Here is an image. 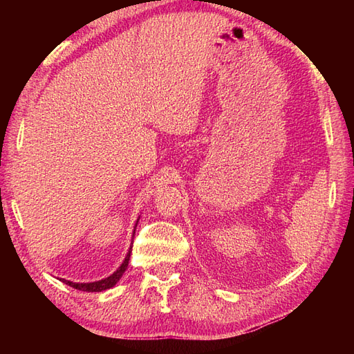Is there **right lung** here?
Segmentation results:
<instances>
[{"mask_svg":"<svg viewBox=\"0 0 354 354\" xmlns=\"http://www.w3.org/2000/svg\"><path fill=\"white\" fill-rule=\"evenodd\" d=\"M138 221H140V217L137 219V223H138ZM137 223H135V227H137ZM133 234H135V228H133ZM131 252H132V245H131V248H129V251H127L123 263L118 266V269L115 270V272L111 274V275L106 277V278H102V280H99V281H91V283H74V281H70V280H65V278H61V281L65 283V284L71 286V288H74V289L82 290V292H102V290H106V289L114 288V286L120 281V278L123 277L124 270L127 269V265H129Z\"/></svg>","mask_w":354,"mask_h":354,"instance_id":"right-lung-1","label":"right lung"}]
</instances>
